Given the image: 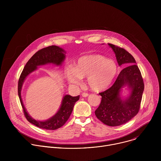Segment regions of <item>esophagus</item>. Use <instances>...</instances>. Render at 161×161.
Returning <instances> with one entry per match:
<instances>
[{"label": "esophagus", "mask_w": 161, "mask_h": 161, "mask_svg": "<svg viewBox=\"0 0 161 161\" xmlns=\"http://www.w3.org/2000/svg\"><path fill=\"white\" fill-rule=\"evenodd\" d=\"M82 96L83 97H88V96H89V94H87V93H82Z\"/></svg>", "instance_id": "1"}]
</instances>
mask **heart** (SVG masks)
<instances>
[{"mask_svg": "<svg viewBox=\"0 0 161 161\" xmlns=\"http://www.w3.org/2000/svg\"><path fill=\"white\" fill-rule=\"evenodd\" d=\"M118 72L116 62L99 54L81 57L75 67H67L65 73L68 81L74 85L81 83L86 78V84L94 92H102L108 88L115 79Z\"/></svg>", "mask_w": 161, "mask_h": 161, "instance_id": "obj_1", "label": "heart"}]
</instances>
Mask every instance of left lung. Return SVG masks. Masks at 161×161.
Masks as SVG:
<instances>
[{
    "mask_svg": "<svg viewBox=\"0 0 161 161\" xmlns=\"http://www.w3.org/2000/svg\"><path fill=\"white\" fill-rule=\"evenodd\" d=\"M115 53L119 66H127L121 71L115 82L108 90L99 93L102 97L95 111L97 118L109 126H119L130 120L138 113L144 90L141 72L134 58L125 49L108 44ZM127 86L128 96L122 98V88Z\"/></svg>",
    "mask_w": 161,
    "mask_h": 161,
    "instance_id": "8db88e82",
    "label": "left lung"
}]
</instances>
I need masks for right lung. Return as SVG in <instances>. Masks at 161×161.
Masks as SVG:
<instances>
[{"label":"right lung","instance_id":"right-lung-1","mask_svg":"<svg viewBox=\"0 0 161 161\" xmlns=\"http://www.w3.org/2000/svg\"><path fill=\"white\" fill-rule=\"evenodd\" d=\"M65 51L57 46H50L37 52L27 62L23 70L19 81L18 86V93L19 101L24 110V113L27 120L36 126L47 130H55L65 124L69 118L73 111L75 104L80 99V96L73 97L70 95H65L63 97L60 107L58 111L53 117L44 121H40L34 119L30 116L23 103L21 92L23 84L26 78L32 73L37 69L40 65L52 64L56 65H61L65 58Z\"/></svg>","mask_w":161,"mask_h":161}]
</instances>
